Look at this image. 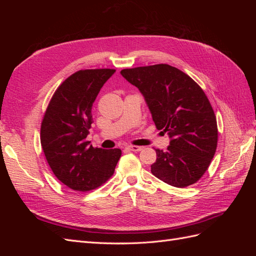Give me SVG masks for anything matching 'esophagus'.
Returning a JSON list of instances; mask_svg holds the SVG:
<instances>
[{
	"label": "esophagus",
	"mask_w": 256,
	"mask_h": 256,
	"mask_svg": "<svg viewBox=\"0 0 256 256\" xmlns=\"http://www.w3.org/2000/svg\"><path fill=\"white\" fill-rule=\"evenodd\" d=\"M127 148L131 152H140V150H142L141 146H136V145H129V146H127Z\"/></svg>",
	"instance_id": "34e87169"
}]
</instances>
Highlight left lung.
Returning <instances> with one entry per match:
<instances>
[{
  "mask_svg": "<svg viewBox=\"0 0 256 256\" xmlns=\"http://www.w3.org/2000/svg\"><path fill=\"white\" fill-rule=\"evenodd\" d=\"M120 74L142 92L157 129L171 138L166 152L154 150L152 173L177 188L196 184L207 171L218 143L216 118L204 90L168 64L122 69Z\"/></svg>",
  "mask_w": 256,
  "mask_h": 256,
  "instance_id": "obj_1",
  "label": "left lung"
}]
</instances>
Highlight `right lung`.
I'll use <instances>...</instances> for the list:
<instances>
[{"label": "right lung", "mask_w": 256, "mask_h": 256, "mask_svg": "<svg viewBox=\"0 0 256 256\" xmlns=\"http://www.w3.org/2000/svg\"><path fill=\"white\" fill-rule=\"evenodd\" d=\"M115 69H85L72 74L54 92L44 115L40 143L53 174L72 190L100 187L113 175L120 148L92 147L86 136L92 106Z\"/></svg>", "instance_id": "obj_1"}]
</instances>
